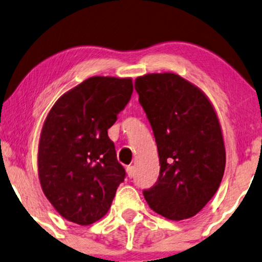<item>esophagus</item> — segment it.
Returning <instances> with one entry per match:
<instances>
[{"instance_id": "esophagus-1", "label": "esophagus", "mask_w": 262, "mask_h": 262, "mask_svg": "<svg viewBox=\"0 0 262 262\" xmlns=\"http://www.w3.org/2000/svg\"><path fill=\"white\" fill-rule=\"evenodd\" d=\"M126 171H127L128 178H134V177H135V173H136V168H135V166H128V167L126 168Z\"/></svg>"}]
</instances>
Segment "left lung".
Instances as JSON below:
<instances>
[{
  "label": "left lung",
  "mask_w": 262,
  "mask_h": 262,
  "mask_svg": "<svg viewBox=\"0 0 262 262\" xmlns=\"http://www.w3.org/2000/svg\"><path fill=\"white\" fill-rule=\"evenodd\" d=\"M139 103L151 125L160 157L159 180L143 195L171 221L195 216L214 195L225 169L217 114L198 87L177 74L137 77Z\"/></svg>",
  "instance_id": "obj_1"
}]
</instances>
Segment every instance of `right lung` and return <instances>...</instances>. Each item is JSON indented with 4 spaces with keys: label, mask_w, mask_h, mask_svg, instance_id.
<instances>
[{
    "label": "right lung",
    "mask_w": 262,
    "mask_h": 262,
    "mask_svg": "<svg viewBox=\"0 0 262 262\" xmlns=\"http://www.w3.org/2000/svg\"><path fill=\"white\" fill-rule=\"evenodd\" d=\"M132 92L131 78H87L60 96L46 117L39 141V180L66 220L89 225L110 210L126 174L107 130Z\"/></svg>",
    "instance_id": "right-lung-1"
}]
</instances>
